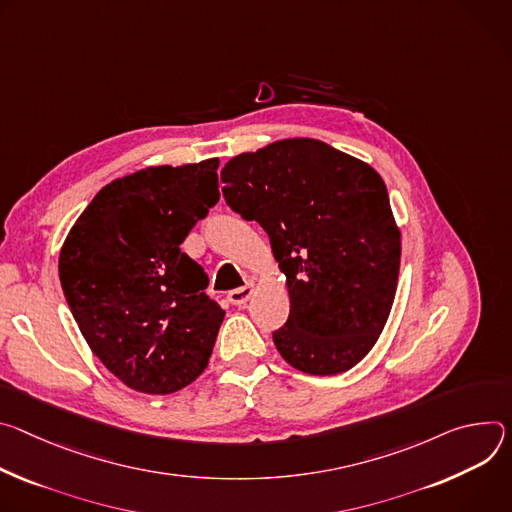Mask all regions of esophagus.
<instances>
[{
    "instance_id": "1",
    "label": "esophagus",
    "mask_w": 512,
    "mask_h": 512,
    "mask_svg": "<svg viewBox=\"0 0 512 512\" xmlns=\"http://www.w3.org/2000/svg\"><path fill=\"white\" fill-rule=\"evenodd\" d=\"M252 295H254V285L250 282V285H246V287H240V289H234L227 293V301H230L232 305L242 307V305H246V301H250Z\"/></svg>"
}]
</instances>
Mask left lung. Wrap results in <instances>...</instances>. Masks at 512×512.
Listing matches in <instances>:
<instances>
[{
  "mask_svg": "<svg viewBox=\"0 0 512 512\" xmlns=\"http://www.w3.org/2000/svg\"><path fill=\"white\" fill-rule=\"evenodd\" d=\"M221 183L230 209L268 234L287 276L291 313L272 331L280 356L313 376L356 366L384 329L401 266L380 175L325 142L293 138L232 158Z\"/></svg>",
  "mask_w": 512,
  "mask_h": 512,
  "instance_id": "obj_1",
  "label": "left lung"
}]
</instances>
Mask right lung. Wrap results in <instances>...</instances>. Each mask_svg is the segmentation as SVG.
<instances>
[{
	"label": "right lung",
	"instance_id": "obj_1",
	"mask_svg": "<svg viewBox=\"0 0 512 512\" xmlns=\"http://www.w3.org/2000/svg\"><path fill=\"white\" fill-rule=\"evenodd\" d=\"M217 158L105 185L69 232L59 276L93 354L126 386L170 394L205 368L225 311L181 244L219 201Z\"/></svg>",
	"mask_w": 512,
	"mask_h": 512
}]
</instances>
